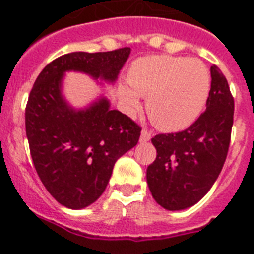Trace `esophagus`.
<instances>
[{
  "mask_svg": "<svg viewBox=\"0 0 254 254\" xmlns=\"http://www.w3.org/2000/svg\"><path fill=\"white\" fill-rule=\"evenodd\" d=\"M150 138H151V132L147 131V129H142L140 136L141 142H147V141H150Z\"/></svg>",
  "mask_w": 254,
  "mask_h": 254,
  "instance_id": "obj_1",
  "label": "esophagus"
}]
</instances>
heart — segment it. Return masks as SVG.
I'll use <instances>...</instances> for the list:
<instances>
[{
    "label": "heart",
    "mask_w": 254,
    "mask_h": 254,
    "mask_svg": "<svg viewBox=\"0 0 254 254\" xmlns=\"http://www.w3.org/2000/svg\"><path fill=\"white\" fill-rule=\"evenodd\" d=\"M131 86H118V96L126 111L140 108L146 100V111L156 127L177 132L190 127L201 116L210 95L208 68L197 58L150 56L138 58L128 69Z\"/></svg>",
    "instance_id": "obj_1"
}]
</instances>
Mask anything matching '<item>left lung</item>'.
<instances>
[{"instance_id": "obj_1", "label": "left lung", "mask_w": 254, "mask_h": 254, "mask_svg": "<svg viewBox=\"0 0 254 254\" xmlns=\"http://www.w3.org/2000/svg\"><path fill=\"white\" fill-rule=\"evenodd\" d=\"M211 89L206 111L187 129L151 138L156 159L147 167L152 197L161 207L181 211L196 205L207 193L228 155L234 116L228 81L211 66Z\"/></svg>"}]
</instances>
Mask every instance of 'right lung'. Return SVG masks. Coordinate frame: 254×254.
<instances>
[{"mask_svg":"<svg viewBox=\"0 0 254 254\" xmlns=\"http://www.w3.org/2000/svg\"><path fill=\"white\" fill-rule=\"evenodd\" d=\"M131 48L72 52L39 73L25 109L26 137L35 170L57 202L72 210L102 196L116 161L137 145L141 128L126 114L111 109L100 95L75 108L64 95L66 72H81L99 85H113Z\"/></svg>","mask_w":254,"mask_h":254,"instance_id":"obj_1","label":"right lung"}]
</instances>
